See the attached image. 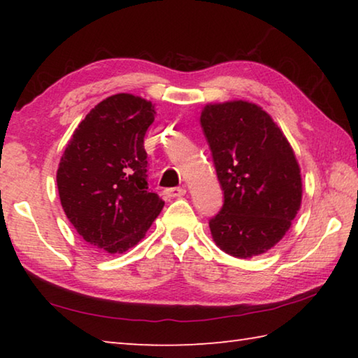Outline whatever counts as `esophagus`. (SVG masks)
<instances>
[{
    "label": "esophagus",
    "instance_id": "esophagus-1",
    "mask_svg": "<svg viewBox=\"0 0 358 358\" xmlns=\"http://www.w3.org/2000/svg\"><path fill=\"white\" fill-rule=\"evenodd\" d=\"M164 194L169 199H177V197H183L186 194V189L185 187H169V189L164 191Z\"/></svg>",
    "mask_w": 358,
    "mask_h": 358
}]
</instances>
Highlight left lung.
I'll use <instances>...</instances> for the list:
<instances>
[{
  "mask_svg": "<svg viewBox=\"0 0 358 358\" xmlns=\"http://www.w3.org/2000/svg\"><path fill=\"white\" fill-rule=\"evenodd\" d=\"M203 136L224 191L208 221L216 245L246 259L280 241L301 202L300 167L287 138L266 112L245 101L207 106Z\"/></svg>",
  "mask_w": 358,
  "mask_h": 358,
  "instance_id": "8db88e82",
  "label": "left lung"
}]
</instances>
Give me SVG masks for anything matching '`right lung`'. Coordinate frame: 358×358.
<instances>
[{"label": "right lung", "mask_w": 358, "mask_h": 358, "mask_svg": "<svg viewBox=\"0 0 358 358\" xmlns=\"http://www.w3.org/2000/svg\"><path fill=\"white\" fill-rule=\"evenodd\" d=\"M155 113L151 102L138 96H110L78 124L59 161L57 185L64 213L101 251L129 250L164 207L148 189L143 148Z\"/></svg>", "instance_id": "1"}]
</instances>
